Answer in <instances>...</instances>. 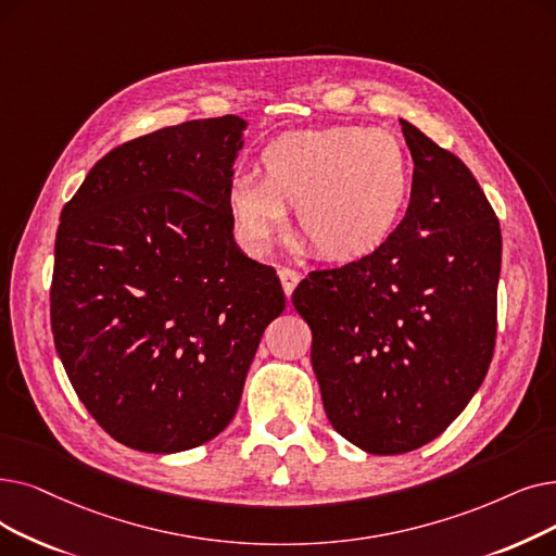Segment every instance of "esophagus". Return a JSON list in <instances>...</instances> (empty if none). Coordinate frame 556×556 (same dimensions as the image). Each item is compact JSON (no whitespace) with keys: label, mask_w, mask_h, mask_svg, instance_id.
I'll list each match as a JSON object with an SVG mask.
<instances>
[{"label":"esophagus","mask_w":556,"mask_h":556,"mask_svg":"<svg viewBox=\"0 0 556 556\" xmlns=\"http://www.w3.org/2000/svg\"><path fill=\"white\" fill-rule=\"evenodd\" d=\"M279 279H281V286H283V293L291 298L298 281H300V273L293 270V268H279Z\"/></svg>","instance_id":"esophagus-1"}]
</instances>
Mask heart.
Segmentation results:
<instances>
[{"mask_svg": "<svg viewBox=\"0 0 556 556\" xmlns=\"http://www.w3.org/2000/svg\"><path fill=\"white\" fill-rule=\"evenodd\" d=\"M412 198V161L397 136L366 127L283 134L265 144L258 177L233 179L229 211L254 250L283 231L298 206V231L313 252L352 261L377 252L400 227Z\"/></svg>", "mask_w": 556, "mask_h": 556, "instance_id": "heart-1", "label": "heart"}]
</instances>
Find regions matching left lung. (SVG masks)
I'll use <instances>...</instances> for the list:
<instances>
[{
	"label": "left lung",
	"mask_w": 556,
	"mask_h": 556,
	"mask_svg": "<svg viewBox=\"0 0 556 556\" xmlns=\"http://www.w3.org/2000/svg\"><path fill=\"white\" fill-rule=\"evenodd\" d=\"M400 123L416 165L400 227L293 291L325 414L370 454L441 437L484 381L497 336V215L462 159Z\"/></svg>",
	"instance_id": "1"
}]
</instances>
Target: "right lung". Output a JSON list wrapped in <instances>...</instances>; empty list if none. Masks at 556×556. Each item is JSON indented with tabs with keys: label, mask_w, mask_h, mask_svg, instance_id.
Segmentation results:
<instances>
[{
	"label": "right lung",
	"mask_w": 556,
	"mask_h": 556,
	"mask_svg": "<svg viewBox=\"0 0 556 556\" xmlns=\"http://www.w3.org/2000/svg\"><path fill=\"white\" fill-rule=\"evenodd\" d=\"M245 127L190 119L117 144L61 211L54 345L88 414L127 447L170 454L218 437L286 306L273 265L233 243Z\"/></svg>",
	"instance_id": "1"
}]
</instances>
